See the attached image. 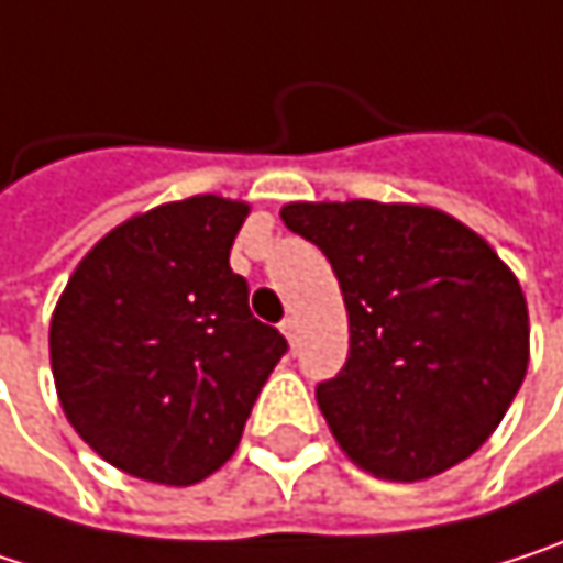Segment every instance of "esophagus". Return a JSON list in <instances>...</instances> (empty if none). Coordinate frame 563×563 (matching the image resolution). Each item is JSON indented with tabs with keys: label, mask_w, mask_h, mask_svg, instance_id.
Segmentation results:
<instances>
[{
	"label": "esophagus",
	"mask_w": 563,
	"mask_h": 563,
	"mask_svg": "<svg viewBox=\"0 0 563 563\" xmlns=\"http://www.w3.org/2000/svg\"><path fill=\"white\" fill-rule=\"evenodd\" d=\"M282 334L288 338V344H291V351H295V347H298V321H295V318H285V321H282Z\"/></svg>",
	"instance_id": "esophagus-1"
}]
</instances>
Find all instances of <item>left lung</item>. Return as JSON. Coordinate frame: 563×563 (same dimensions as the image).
<instances>
[{
	"mask_svg": "<svg viewBox=\"0 0 563 563\" xmlns=\"http://www.w3.org/2000/svg\"><path fill=\"white\" fill-rule=\"evenodd\" d=\"M341 285L351 351L318 384L338 445L390 482L432 478L468 459L528 374V305L495 249L417 202H288Z\"/></svg>",
	"mask_w": 563,
	"mask_h": 563,
	"instance_id": "obj_1",
	"label": "left lung"
}]
</instances>
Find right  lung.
<instances>
[{
    "instance_id": "add662e5",
    "label": "right lung",
    "mask_w": 563,
    "mask_h": 563,
    "mask_svg": "<svg viewBox=\"0 0 563 563\" xmlns=\"http://www.w3.org/2000/svg\"><path fill=\"white\" fill-rule=\"evenodd\" d=\"M249 202L189 196L114 225L71 272L48 328L62 410L114 468L192 485L239 445L288 351L255 321L229 249Z\"/></svg>"
}]
</instances>
